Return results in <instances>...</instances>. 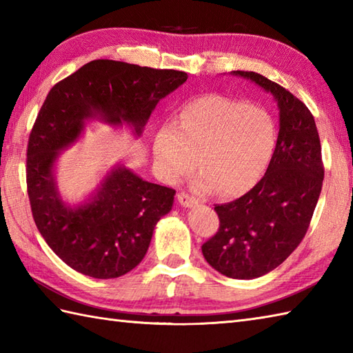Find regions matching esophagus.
Returning a JSON list of instances; mask_svg holds the SVG:
<instances>
[{
    "mask_svg": "<svg viewBox=\"0 0 353 353\" xmlns=\"http://www.w3.org/2000/svg\"><path fill=\"white\" fill-rule=\"evenodd\" d=\"M177 200L183 208H192V206L199 205V200L196 197H191L188 192H179Z\"/></svg>",
    "mask_w": 353,
    "mask_h": 353,
    "instance_id": "esophagus-1",
    "label": "esophagus"
}]
</instances>
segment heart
Returning a JSON list of instances; mask_svg holds the SVG:
<instances>
[{"mask_svg": "<svg viewBox=\"0 0 353 353\" xmlns=\"http://www.w3.org/2000/svg\"><path fill=\"white\" fill-rule=\"evenodd\" d=\"M276 144L277 124L267 109L211 94L185 103L176 124L159 127L154 156L170 181L188 174L200 159L203 170L192 179L194 188H219L221 196L232 197L258 183Z\"/></svg>", "mask_w": 353, "mask_h": 353, "instance_id": "heart-1", "label": "heart"}]
</instances>
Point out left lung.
<instances>
[{"mask_svg":"<svg viewBox=\"0 0 353 353\" xmlns=\"http://www.w3.org/2000/svg\"><path fill=\"white\" fill-rule=\"evenodd\" d=\"M270 92L279 108V134L264 177L230 203L215 205L219 232L201 245L208 264L232 279L272 272L301 244L323 185L320 138L305 104L253 71H232Z\"/></svg>","mask_w":353,"mask_h":353,"instance_id":"8db88e82","label":"left lung"}]
</instances>
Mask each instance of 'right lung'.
<instances>
[{
  "label": "right lung",
  "instance_id": "obj_1",
  "mask_svg": "<svg viewBox=\"0 0 353 353\" xmlns=\"http://www.w3.org/2000/svg\"><path fill=\"white\" fill-rule=\"evenodd\" d=\"M188 74L99 59L51 88L27 147V191L45 241L76 272L114 279L144 259L156 223L167 215L176 191L142 181L117 165L83 203H65L54 167L62 150L83 133L88 119L127 124L137 137L163 97Z\"/></svg>",
  "mask_w": 353,
  "mask_h": 353
}]
</instances>
